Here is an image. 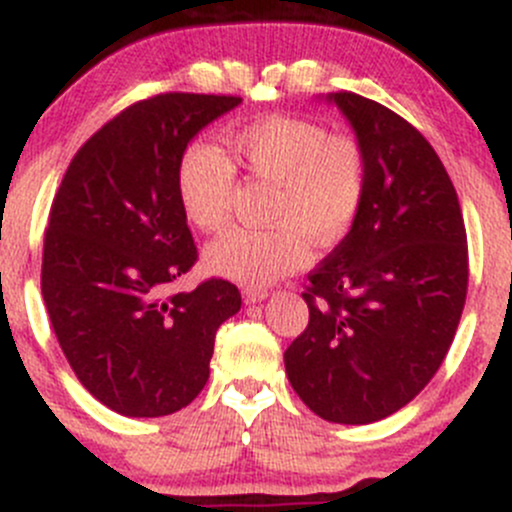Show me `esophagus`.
I'll list each match as a JSON object with an SVG mask.
<instances>
[{
  "label": "esophagus",
  "instance_id": "1",
  "mask_svg": "<svg viewBox=\"0 0 512 512\" xmlns=\"http://www.w3.org/2000/svg\"><path fill=\"white\" fill-rule=\"evenodd\" d=\"M268 298V290L266 288H244V302L251 305V302H261Z\"/></svg>",
  "mask_w": 512,
  "mask_h": 512
}]
</instances>
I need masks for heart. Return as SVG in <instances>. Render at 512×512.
<instances>
[{
    "label": "heart",
    "instance_id": "b5f03b06",
    "mask_svg": "<svg viewBox=\"0 0 512 512\" xmlns=\"http://www.w3.org/2000/svg\"><path fill=\"white\" fill-rule=\"evenodd\" d=\"M227 148L251 180L273 185L263 232L236 229L212 241L205 266L217 276L263 288L298 271L310 244L349 234L368 192V153L354 134L305 117H266L232 131ZM175 190L185 219L200 232H222L232 219L236 170L217 146L195 141L180 153Z\"/></svg>",
    "mask_w": 512,
    "mask_h": 512
}]
</instances>
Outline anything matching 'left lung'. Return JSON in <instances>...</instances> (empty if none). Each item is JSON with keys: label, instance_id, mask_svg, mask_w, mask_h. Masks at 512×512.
Wrapping results in <instances>:
<instances>
[{"label": "left lung", "instance_id": "left-lung-1", "mask_svg": "<svg viewBox=\"0 0 512 512\" xmlns=\"http://www.w3.org/2000/svg\"><path fill=\"white\" fill-rule=\"evenodd\" d=\"M368 153L354 227L302 298L305 332L285 351L302 403L339 425H368L410 403L442 366L469 285L459 197L430 141L383 104L327 95Z\"/></svg>", "mask_w": 512, "mask_h": 512}]
</instances>
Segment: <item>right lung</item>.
Segmentation results:
<instances>
[{"label":"right lung","instance_id":"right-lung-1","mask_svg":"<svg viewBox=\"0 0 512 512\" xmlns=\"http://www.w3.org/2000/svg\"><path fill=\"white\" fill-rule=\"evenodd\" d=\"M236 104L192 92L131 104L82 144L56 192L43 302L75 376L119 415L190 405L210 378L219 324L241 307L239 288L222 278L163 295L197 261L175 190L178 158Z\"/></svg>","mask_w":512,"mask_h":512}]
</instances>
